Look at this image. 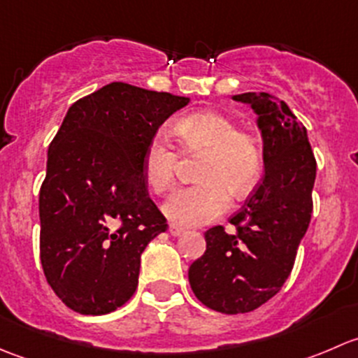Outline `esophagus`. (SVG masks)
I'll list each match as a JSON object with an SVG mask.
<instances>
[{
    "mask_svg": "<svg viewBox=\"0 0 358 358\" xmlns=\"http://www.w3.org/2000/svg\"><path fill=\"white\" fill-rule=\"evenodd\" d=\"M168 232H169V236L178 237V236H182V234H183V229H182V227L175 225V223H171V225L168 227Z\"/></svg>",
    "mask_w": 358,
    "mask_h": 358,
    "instance_id": "obj_1",
    "label": "esophagus"
}]
</instances>
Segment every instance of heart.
I'll list each match as a JSON object with an SVG mask.
<instances>
[{"label": "heart", "instance_id": "obj_1", "mask_svg": "<svg viewBox=\"0 0 358 358\" xmlns=\"http://www.w3.org/2000/svg\"><path fill=\"white\" fill-rule=\"evenodd\" d=\"M173 135L187 152L202 156L197 178L201 182L176 189L162 204L173 223L197 227L213 222L229 209L232 192L248 196L258 182L263 152L252 133L237 129L236 121L218 110H197L173 122ZM176 152L162 135L149 140L142 156V176L150 192L162 194L175 180Z\"/></svg>", "mask_w": 358, "mask_h": 358}]
</instances>
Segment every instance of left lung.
Wrapping results in <instances>:
<instances>
[{
  "mask_svg": "<svg viewBox=\"0 0 358 358\" xmlns=\"http://www.w3.org/2000/svg\"><path fill=\"white\" fill-rule=\"evenodd\" d=\"M232 99L258 115L265 175L230 218L236 234L209 229L206 252L189 268L196 298L227 315L252 312L284 286L312 218L317 171L306 128L286 102L265 92Z\"/></svg>",
  "mask_w": 358,
  "mask_h": 358,
  "instance_id": "obj_1",
  "label": "left lung"
}]
</instances>
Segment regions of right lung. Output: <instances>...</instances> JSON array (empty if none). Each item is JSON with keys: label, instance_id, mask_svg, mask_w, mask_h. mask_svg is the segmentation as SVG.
Listing matches in <instances>:
<instances>
[{"label": "right lung", "instance_id": "right-lung-1", "mask_svg": "<svg viewBox=\"0 0 358 358\" xmlns=\"http://www.w3.org/2000/svg\"><path fill=\"white\" fill-rule=\"evenodd\" d=\"M189 102L110 83L69 107L39 190V255L74 312L110 313L136 291L143 249L168 229L143 182V150Z\"/></svg>", "mask_w": 358, "mask_h": 358}]
</instances>
